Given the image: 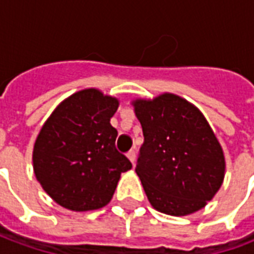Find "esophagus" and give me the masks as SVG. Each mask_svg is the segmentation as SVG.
<instances>
[{"label": "esophagus", "instance_id": "esophagus-1", "mask_svg": "<svg viewBox=\"0 0 254 254\" xmlns=\"http://www.w3.org/2000/svg\"><path fill=\"white\" fill-rule=\"evenodd\" d=\"M127 157H128V160L131 161V164L134 165V162H135V150H129L128 153H127Z\"/></svg>", "mask_w": 254, "mask_h": 254}]
</instances>
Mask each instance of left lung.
Masks as SVG:
<instances>
[{"mask_svg":"<svg viewBox=\"0 0 254 254\" xmlns=\"http://www.w3.org/2000/svg\"><path fill=\"white\" fill-rule=\"evenodd\" d=\"M145 142L135 168L155 210L173 216L203 208L221 188L225 155L195 105L172 93L132 101Z\"/></svg>","mask_w":254,"mask_h":254,"instance_id":"left-lung-1","label":"left lung"}]
</instances>
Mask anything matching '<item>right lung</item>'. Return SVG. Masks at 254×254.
Segmentation results:
<instances>
[{
    "label": "right lung",
    "mask_w": 254,
    "mask_h": 254,
    "mask_svg": "<svg viewBox=\"0 0 254 254\" xmlns=\"http://www.w3.org/2000/svg\"><path fill=\"white\" fill-rule=\"evenodd\" d=\"M119 100L99 89H84L54 109L33 146V172L50 197L71 211L109 203L120 175L132 168L115 146L109 120Z\"/></svg>",
    "instance_id": "obj_1"
}]
</instances>
